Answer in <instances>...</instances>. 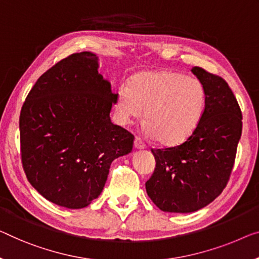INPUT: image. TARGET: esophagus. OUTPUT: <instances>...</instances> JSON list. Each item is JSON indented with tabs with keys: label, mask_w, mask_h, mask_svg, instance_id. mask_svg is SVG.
Segmentation results:
<instances>
[{
	"label": "esophagus",
	"mask_w": 259,
	"mask_h": 259,
	"mask_svg": "<svg viewBox=\"0 0 259 259\" xmlns=\"http://www.w3.org/2000/svg\"><path fill=\"white\" fill-rule=\"evenodd\" d=\"M134 145H135V148L138 149V150H142V149H145V148H146L145 143L143 142L140 137H136V138H135Z\"/></svg>",
	"instance_id": "obj_1"
}]
</instances>
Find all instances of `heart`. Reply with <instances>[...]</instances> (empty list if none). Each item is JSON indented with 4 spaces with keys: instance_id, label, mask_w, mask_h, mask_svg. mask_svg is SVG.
Listing matches in <instances>:
<instances>
[{
    "instance_id": "obj_1",
    "label": "heart",
    "mask_w": 259,
    "mask_h": 259,
    "mask_svg": "<svg viewBox=\"0 0 259 259\" xmlns=\"http://www.w3.org/2000/svg\"><path fill=\"white\" fill-rule=\"evenodd\" d=\"M206 107V90L194 76L175 71L137 73L117 93L116 114L129 124L144 113L146 133L159 144L178 145L198 126Z\"/></svg>"
}]
</instances>
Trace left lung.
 I'll return each instance as SVG.
<instances>
[{"label":"left lung","instance_id":"obj_1","mask_svg":"<svg viewBox=\"0 0 259 259\" xmlns=\"http://www.w3.org/2000/svg\"><path fill=\"white\" fill-rule=\"evenodd\" d=\"M192 72L206 90L202 117L183 144L151 150L156 168L145 183L149 198L168 213H192L221 194L242 135L241 108L226 80L198 66Z\"/></svg>","mask_w":259,"mask_h":259}]
</instances>
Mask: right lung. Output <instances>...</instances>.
I'll list each match as a JSON object with an SVG mask.
<instances>
[{"instance_id":"add662e5","label":"right lung","mask_w":259,"mask_h":259,"mask_svg":"<svg viewBox=\"0 0 259 259\" xmlns=\"http://www.w3.org/2000/svg\"><path fill=\"white\" fill-rule=\"evenodd\" d=\"M92 52L73 53L31 88L19 116L22 164L46 200L69 209L91 204L110 165L133 150L134 135L113 124L117 101Z\"/></svg>"}]
</instances>
